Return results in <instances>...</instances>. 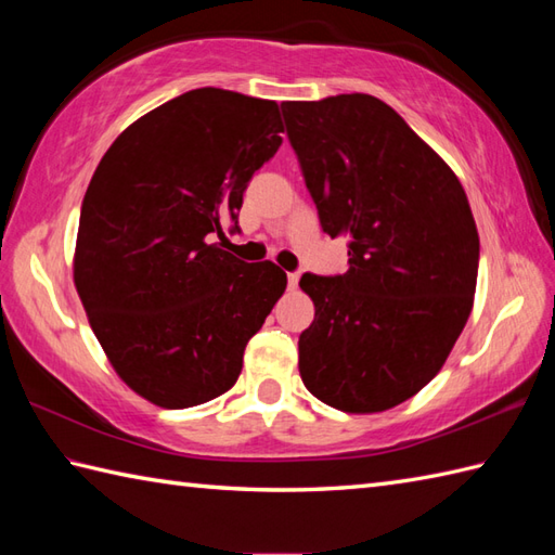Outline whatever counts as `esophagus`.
Instances as JSON below:
<instances>
[{
    "label": "esophagus",
    "instance_id": "1",
    "mask_svg": "<svg viewBox=\"0 0 555 555\" xmlns=\"http://www.w3.org/2000/svg\"><path fill=\"white\" fill-rule=\"evenodd\" d=\"M298 281H300L298 271H291V274H288V288H298Z\"/></svg>",
    "mask_w": 555,
    "mask_h": 555
}]
</instances>
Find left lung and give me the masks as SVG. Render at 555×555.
Masks as SVG:
<instances>
[{
	"instance_id": "obj_1",
	"label": "left lung",
	"mask_w": 555,
	"mask_h": 555,
	"mask_svg": "<svg viewBox=\"0 0 555 555\" xmlns=\"http://www.w3.org/2000/svg\"><path fill=\"white\" fill-rule=\"evenodd\" d=\"M281 112L322 231L348 238L346 274L300 279L314 302L298 340L302 384L336 410H388L434 379L473 312V209L386 102L352 92Z\"/></svg>"
}]
</instances>
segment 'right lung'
Returning a JSON list of instances; mask_svg holds the SVG:
<instances>
[{"instance_id": "add662e5", "label": "right lung", "mask_w": 555, "mask_h": 555, "mask_svg": "<svg viewBox=\"0 0 555 555\" xmlns=\"http://www.w3.org/2000/svg\"><path fill=\"white\" fill-rule=\"evenodd\" d=\"M279 104L197 88L114 140L82 197L74 281L116 374L159 408L227 393L286 291L274 262L209 243L281 145Z\"/></svg>"}]
</instances>
